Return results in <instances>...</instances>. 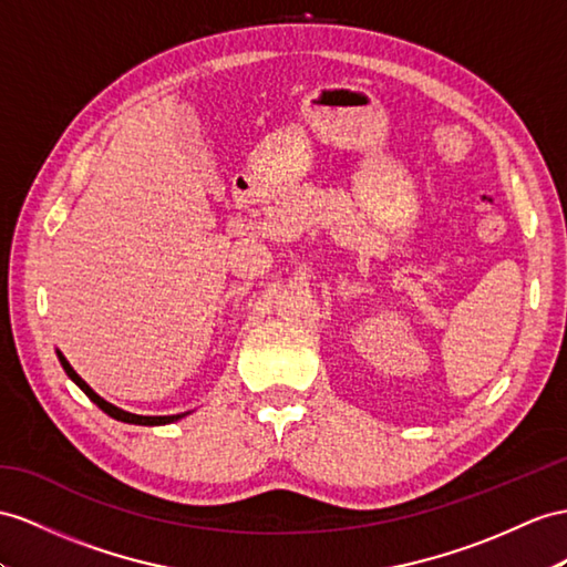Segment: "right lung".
I'll list each match as a JSON object with an SVG mask.
<instances>
[{
	"label": "right lung",
	"instance_id": "add662e5",
	"mask_svg": "<svg viewBox=\"0 0 567 567\" xmlns=\"http://www.w3.org/2000/svg\"><path fill=\"white\" fill-rule=\"evenodd\" d=\"M56 357H60V364H62V369L66 371V375L71 381H74L85 395L91 398V402H95L100 410H103L105 414H110L112 419H117V422H124V424H138V426H163V424H172V422H177V419H182V416H186V414H172V416H141V414H132V412H124V410H120V408H114V404H110L107 400H103L100 398L95 390L85 383L81 375L71 369V364L69 361L64 359V354L56 350Z\"/></svg>",
	"mask_w": 567,
	"mask_h": 567
}]
</instances>
